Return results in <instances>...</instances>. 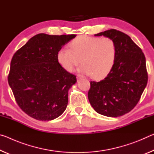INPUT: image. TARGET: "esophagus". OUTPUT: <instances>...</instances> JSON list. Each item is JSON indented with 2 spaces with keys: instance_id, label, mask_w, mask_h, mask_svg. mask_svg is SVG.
<instances>
[{
  "instance_id": "esophagus-1",
  "label": "esophagus",
  "mask_w": 154,
  "mask_h": 154,
  "mask_svg": "<svg viewBox=\"0 0 154 154\" xmlns=\"http://www.w3.org/2000/svg\"><path fill=\"white\" fill-rule=\"evenodd\" d=\"M77 79H82V78H83V76L82 75H77Z\"/></svg>"
}]
</instances>
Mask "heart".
Instances as JSON below:
<instances>
[{
    "label": "heart",
    "instance_id": "b5f03b06",
    "mask_svg": "<svg viewBox=\"0 0 154 154\" xmlns=\"http://www.w3.org/2000/svg\"><path fill=\"white\" fill-rule=\"evenodd\" d=\"M70 48H62L58 52L61 66L72 72L81 61L79 71L96 80L103 79L110 73L118 56L116 43L109 37L80 36L71 41Z\"/></svg>",
    "mask_w": 154,
    "mask_h": 154
}]
</instances>
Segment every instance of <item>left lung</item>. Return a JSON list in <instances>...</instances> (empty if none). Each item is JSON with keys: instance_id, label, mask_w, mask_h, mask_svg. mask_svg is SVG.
<instances>
[{"instance_id": "obj_1", "label": "left lung", "mask_w": 154, "mask_h": 154, "mask_svg": "<svg viewBox=\"0 0 154 154\" xmlns=\"http://www.w3.org/2000/svg\"><path fill=\"white\" fill-rule=\"evenodd\" d=\"M95 36L113 39L118 56L113 69L105 79L90 82L88 99L98 113L117 118L134 109L147 85L145 57L141 49L121 31L111 29Z\"/></svg>"}]
</instances>
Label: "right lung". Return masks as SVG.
Returning a JSON list of instances; mask_svg holds the SVG:
<instances>
[{
  "label": "right lung",
  "instance_id": "obj_1",
  "mask_svg": "<svg viewBox=\"0 0 154 154\" xmlns=\"http://www.w3.org/2000/svg\"><path fill=\"white\" fill-rule=\"evenodd\" d=\"M75 36L38 34L13 56L9 85L18 106L31 118L52 120L66 109L68 92L77 79L61 66L57 54Z\"/></svg>",
  "mask_w": 154,
  "mask_h": 154
}]
</instances>
